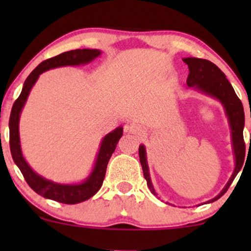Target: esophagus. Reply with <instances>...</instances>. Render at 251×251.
<instances>
[{
    "instance_id": "34e87169",
    "label": "esophagus",
    "mask_w": 251,
    "mask_h": 251,
    "mask_svg": "<svg viewBox=\"0 0 251 251\" xmlns=\"http://www.w3.org/2000/svg\"><path fill=\"white\" fill-rule=\"evenodd\" d=\"M125 131L126 132H131L133 134H142L143 133V128L142 126L138 125V124H129V125L125 126Z\"/></svg>"
}]
</instances>
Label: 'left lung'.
I'll use <instances>...</instances> for the list:
<instances>
[{
	"mask_svg": "<svg viewBox=\"0 0 251 251\" xmlns=\"http://www.w3.org/2000/svg\"><path fill=\"white\" fill-rule=\"evenodd\" d=\"M184 62L188 65L189 67V76L186 80L189 87L197 89V91L203 92L204 94L215 98V99L220 100L222 105L224 106L227 119H229L230 128H231V137H232V148H234L235 153V170L232 174L231 178L224 186V189L209 201L208 203L217 201L221 198L231 185L232 180L237 176L240 170L242 169L244 163V154H246V144L243 139V128H244V111L243 105H242L241 100L236 96L234 88H232L231 83L227 81L226 74L222 72L215 63H212L209 60L198 59V57H185L183 59ZM139 158L140 164H142L144 177L148 181L149 189L153 195L155 194L153 185L151 183V178H150L148 159H146V151L145 146H139Z\"/></svg>",
	"mask_w": 251,
	"mask_h": 251,
	"instance_id": "obj_1",
	"label": "left lung"
}]
</instances>
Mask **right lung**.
Listing matches in <instances>:
<instances>
[{
	"instance_id": "1",
	"label": "right lung",
	"mask_w": 251,
	"mask_h": 251,
	"mask_svg": "<svg viewBox=\"0 0 251 251\" xmlns=\"http://www.w3.org/2000/svg\"><path fill=\"white\" fill-rule=\"evenodd\" d=\"M100 54H101V51L98 50H74L65 51V53L42 61L25 79L21 94L15 100L13 108H11L9 118V145L11 157H13L16 165L19 166L20 171L24 175L28 185L36 194L48 198V200L60 201L63 204H77L93 197L101 188L109 158L116 150L117 144L123 135V127H117L111 133L105 135L101 145H100L99 152H98L94 168L92 170L91 175L87 177V179L80 184H59L37 175L25 162L21 151V144H20V114L24 108L25 100L29 96L30 89L33 88L34 83L36 82L40 74L51 70V68L63 67V66L85 65V63L91 62L92 60L96 59Z\"/></svg>"
}]
</instances>
